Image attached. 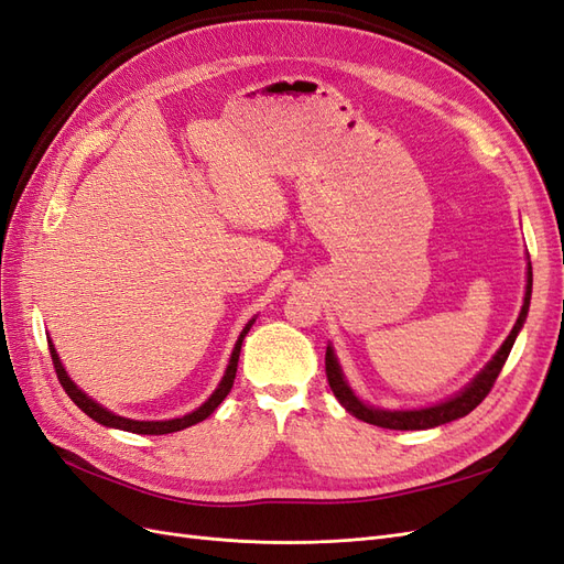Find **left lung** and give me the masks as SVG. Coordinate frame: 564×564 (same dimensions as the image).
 Segmentation results:
<instances>
[{"label":"left lung","instance_id":"obj_1","mask_svg":"<svg viewBox=\"0 0 564 564\" xmlns=\"http://www.w3.org/2000/svg\"><path fill=\"white\" fill-rule=\"evenodd\" d=\"M529 299H532V265H527V292H524V303H522V311L518 315L516 327L510 329L508 338L503 340V346L497 350V355L491 357L489 365L477 373V377L460 390L456 392L454 398L445 400V402H437L433 406H423V409H377L371 404H365L360 398L355 395L352 388L348 386L344 371H340V365L334 355V348H327V355H324V367H327V381L334 390L336 400L346 406V412H350L355 419H360L365 423L371 425H379V429H390V431H425V429H435V425L442 423H449L456 421L460 416L470 414L473 409L480 404L497 381V377L501 373L510 348H513L516 338L522 329V324L527 319L529 313Z\"/></svg>","mask_w":564,"mask_h":564}]
</instances>
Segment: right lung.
Listing matches in <instances>:
<instances>
[{
	"mask_svg": "<svg viewBox=\"0 0 564 564\" xmlns=\"http://www.w3.org/2000/svg\"><path fill=\"white\" fill-rule=\"evenodd\" d=\"M253 322H256V317H251V319L247 322V327L242 329L240 338H237V344H235V348H232V355H230V362H228V367H226L224 379H220L218 388L212 392V398H209L207 402H204L202 406H197L195 412L185 414V416H181V419H169V421H133V419H124V416H117V414L108 412L106 406H100L98 402H94V400L87 395V392H82V390L70 381V377H67V371L63 369L61 357H58V352H56V348H54V344H51V340H48V352H51V362H54L56 377H58L63 390L67 392V395H70V400L82 409V412L87 414V416H91L96 423L108 425V429L127 431V433H139V435H166V433H176V431H183V429H191V425H195V423L204 421L207 416H212L214 409L226 400V395H228L232 383H235L237 360H240L242 340H245V336L249 334Z\"/></svg>",
	"mask_w": 564,
	"mask_h": 564,
	"instance_id": "add662e5",
	"label": "right lung"
}]
</instances>
